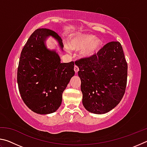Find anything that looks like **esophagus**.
<instances>
[{
  "label": "esophagus",
  "instance_id": "obj_1",
  "mask_svg": "<svg viewBox=\"0 0 147 147\" xmlns=\"http://www.w3.org/2000/svg\"><path fill=\"white\" fill-rule=\"evenodd\" d=\"M74 71H75V73L76 74L79 71V68L76 65H75V66H74Z\"/></svg>",
  "mask_w": 147,
  "mask_h": 147
}]
</instances>
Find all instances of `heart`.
<instances>
[{
    "label": "heart",
    "mask_w": 147,
    "mask_h": 147,
    "mask_svg": "<svg viewBox=\"0 0 147 147\" xmlns=\"http://www.w3.org/2000/svg\"><path fill=\"white\" fill-rule=\"evenodd\" d=\"M101 41L98 38L86 34H77L71 39L70 47L72 49L80 50L84 48L81 54L84 58H89L99 51Z\"/></svg>",
    "instance_id": "1"
}]
</instances>
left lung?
I'll return each instance as SVG.
<instances>
[{"mask_svg":"<svg viewBox=\"0 0 147 147\" xmlns=\"http://www.w3.org/2000/svg\"><path fill=\"white\" fill-rule=\"evenodd\" d=\"M75 63L80 70L84 108L96 114L115 108L123 98L127 83L128 65L121 43L109 42L96 54Z\"/></svg>","mask_w":147,"mask_h":147,"instance_id":"left-lung-1","label":"left lung"}]
</instances>
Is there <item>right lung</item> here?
<instances>
[{
  "label": "right lung",
  "mask_w": 147,
  "mask_h": 147,
  "mask_svg": "<svg viewBox=\"0 0 147 147\" xmlns=\"http://www.w3.org/2000/svg\"><path fill=\"white\" fill-rule=\"evenodd\" d=\"M49 36L63 44L53 30L38 28L22 50L17 69V84L21 98L28 108L38 114L55 112L60 106L62 94L74 75V62L61 63L56 51L46 46Z\"/></svg>",
  "instance_id": "1"
}]
</instances>
